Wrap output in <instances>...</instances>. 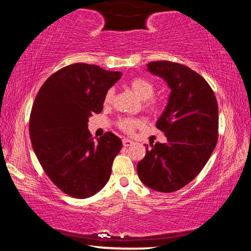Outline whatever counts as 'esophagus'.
Wrapping results in <instances>:
<instances>
[{
  "label": "esophagus",
  "instance_id": "obj_1",
  "mask_svg": "<svg viewBox=\"0 0 251 251\" xmlns=\"http://www.w3.org/2000/svg\"><path fill=\"white\" fill-rule=\"evenodd\" d=\"M123 145H124L125 147H129L131 145H134V142L130 141V139H128V138H124L123 139Z\"/></svg>",
  "mask_w": 251,
  "mask_h": 251
}]
</instances>
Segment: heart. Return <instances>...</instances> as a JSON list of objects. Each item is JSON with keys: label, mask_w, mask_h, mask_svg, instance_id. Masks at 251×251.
Returning a JSON list of instances; mask_svg holds the SVG:
<instances>
[{"label": "heart", "mask_w": 251, "mask_h": 251, "mask_svg": "<svg viewBox=\"0 0 251 251\" xmlns=\"http://www.w3.org/2000/svg\"><path fill=\"white\" fill-rule=\"evenodd\" d=\"M129 86L136 95H137L142 100H145V107L151 113L159 112L163 107V101L158 99L151 97L155 93V85L152 84L150 79L144 77H136L130 80ZM114 97V91L109 90L105 94L104 104L109 105L112 103ZM142 121L138 118H122L118 122V126L122 130H124L127 134H133L136 127L142 125Z\"/></svg>", "instance_id": "heart-1"}]
</instances>
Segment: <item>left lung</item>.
<instances>
[{"label": "left lung", "instance_id": "obj_1", "mask_svg": "<svg viewBox=\"0 0 251 251\" xmlns=\"http://www.w3.org/2000/svg\"><path fill=\"white\" fill-rule=\"evenodd\" d=\"M147 71L171 88L156 127L167 143L151 144L137 164L144 185L172 193L189 184L205 166L218 139V104L206 79L189 67L169 61L151 62Z\"/></svg>", "mask_w": 251, "mask_h": 251}]
</instances>
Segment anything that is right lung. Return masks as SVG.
Returning <instances> with one entry per match:
<instances>
[{
    "label": "right lung",
    "instance_id": "add662e5",
    "mask_svg": "<svg viewBox=\"0 0 251 251\" xmlns=\"http://www.w3.org/2000/svg\"><path fill=\"white\" fill-rule=\"evenodd\" d=\"M121 76L75 63L50 75L34 100L29 116L34 152L53 184L71 197H91L109 179L122 141L107 131L94 142L87 122L103 110L105 94Z\"/></svg>",
    "mask_w": 251,
    "mask_h": 251
}]
</instances>
